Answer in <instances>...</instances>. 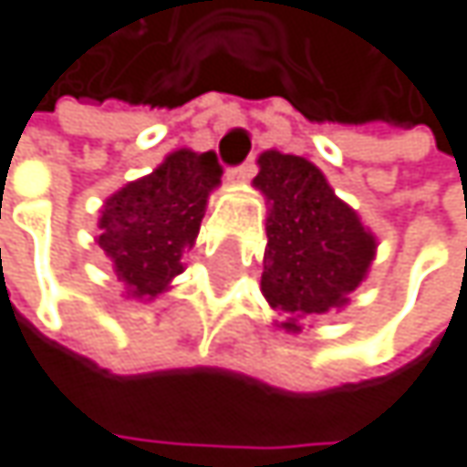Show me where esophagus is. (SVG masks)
<instances>
[{
  "label": "esophagus",
  "mask_w": 467,
  "mask_h": 467,
  "mask_svg": "<svg viewBox=\"0 0 467 467\" xmlns=\"http://www.w3.org/2000/svg\"><path fill=\"white\" fill-rule=\"evenodd\" d=\"M227 175H230L233 181H251V178L256 175V164H254V161H243V164L233 167Z\"/></svg>",
  "instance_id": "obj_1"
}]
</instances>
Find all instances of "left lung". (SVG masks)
<instances>
[{
  "label": "left lung",
  "instance_id": "left-lung-1",
  "mask_svg": "<svg viewBox=\"0 0 467 467\" xmlns=\"http://www.w3.org/2000/svg\"><path fill=\"white\" fill-rule=\"evenodd\" d=\"M254 183L270 200L262 292L300 329V319L340 308L365 278L376 240L303 156L267 150Z\"/></svg>",
  "mask_w": 467,
  "mask_h": 467
}]
</instances>
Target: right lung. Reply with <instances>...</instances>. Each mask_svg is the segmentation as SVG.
I'll return each mask as SVG.
<instances>
[{"label":"right lung","mask_w":467,"mask_h":467,"mask_svg":"<svg viewBox=\"0 0 467 467\" xmlns=\"http://www.w3.org/2000/svg\"><path fill=\"white\" fill-rule=\"evenodd\" d=\"M222 172L213 150L183 148L105 202L99 248L132 297H156L183 270V251L194 245Z\"/></svg>","instance_id":"obj_1"}]
</instances>
